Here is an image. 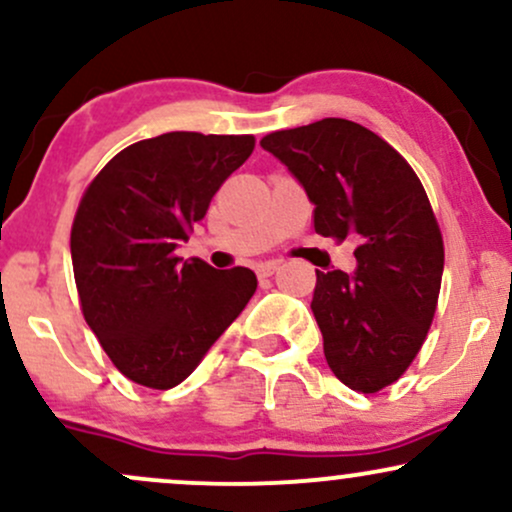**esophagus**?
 Listing matches in <instances>:
<instances>
[{"label": "esophagus", "instance_id": "1", "mask_svg": "<svg viewBox=\"0 0 512 512\" xmlns=\"http://www.w3.org/2000/svg\"><path fill=\"white\" fill-rule=\"evenodd\" d=\"M279 269V262H262L257 264V276H272Z\"/></svg>", "mask_w": 512, "mask_h": 512}]
</instances>
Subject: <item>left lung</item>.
<instances>
[{
  "label": "left lung",
  "instance_id": "obj_1",
  "mask_svg": "<svg viewBox=\"0 0 512 512\" xmlns=\"http://www.w3.org/2000/svg\"><path fill=\"white\" fill-rule=\"evenodd\" d=\"M315 204V233L356 240L354 274H317L313 308L327 366L373 395L402 378L436 315L443 236L414 168L385 139L342 117L262 137Z\"/></svg>",
  "mask_w": 512,
  "mask_h": 512
}]
</instances>
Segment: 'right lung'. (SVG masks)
<instances>
[{
  "label": "right lung",
  "instance_id": "add662e5",
  "mask_svg": "<svg viewBox=\"0 0 512 512\" xmlns=\"http://www.w3.org/2000/svg\"><path fill=\"white\" fill-rule=\"evenodd\" d=\"M252 149V134L168 132L122 149L88 182L72 223L81 313L134 383L180 385L255 293L248 267L175 255Z\"/></svg>",
  "mask_w": 512,
  "mask_h": 512
}]
</instances>
